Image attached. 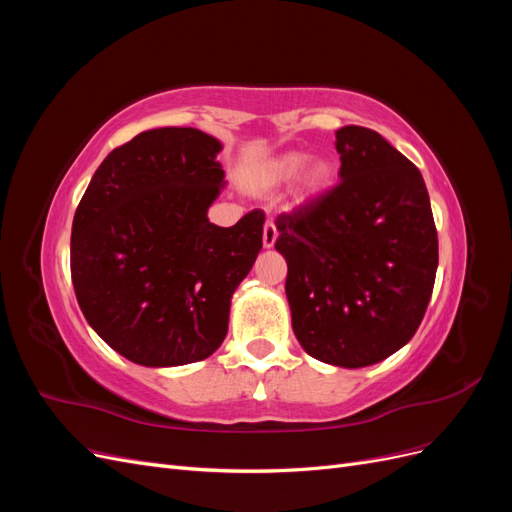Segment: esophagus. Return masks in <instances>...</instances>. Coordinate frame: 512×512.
<instances>
[{"label": "esophagus", "instance_id": "34e87169", "mask_svg": "<svg viewBox=\"0 0 512 512\" xmlns=\"http://www.w3.org/2000/svg\"><path fill=\"white\" fill-rule=\"evenodd\" d=\"M277 241V228L273 222H265V226H262V245L267 247H273Z\"/></svg>", "mask_w": 512, "mask_h": 512}]
</instances>
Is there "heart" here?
<instances>
[{
  "label": "heart",
  "mask_w": 512,
  "mask_h": 512,
  "mask_svg": "<svg viewBox=\"0 0 512 512\" xmlns=\"http://www.w3.org/2000/svg\"><path fill=\"white\" fill-rule=\"evenodd\" d=\"M309 159L307 153L303 151H286L280 153V156L271 158L265 168H262V183L265 185H284L290 179H297V188H294V198L297 203H312V200L320 198L324 192L331 188L333 177H335V168L329 160L318 158V160Z\"/></svg>",
  "instance_id": "1"
}]
</instances>
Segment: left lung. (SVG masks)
Returning a JSON list of instances; mask_svg holds the SVG:
<instances>
[{"mask_svg":"<svg viewBox=\"0 0 512 512\" xmlns=\"http://www.w3.org/2000/svg\"><path fill=\"white\" fill-rule=\"evenodd\" d=\"M339 181L282 213L292 331L314 359L367 367L406 346L438 269V232L421 170L361 126L335 132Z\"/></svg>","mask_w":512,"mask_h":512,"instance_id":"8db88e82","label":"left lung"}]
</instances>
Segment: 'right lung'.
Returning <instances> with one entry per match:
<instances>
[{"label": "right lung", "mask_w": 512, "mask_h": 512, "mask_svg": "<svg viewBox=\"0 0 512 512\" xmlns=\"http://www.w3.org/2000/svg\"><path fill=\"white\" fill-rule=\"evenodd\" d=\"M222 143L196 128H156L113 149L72 222L76 301L104 342L145 367L203 361L228 331L230 299L254 267L265 213L209 222Z\"/></svg>", "instance_id": "obj_1"}]
</instances>
